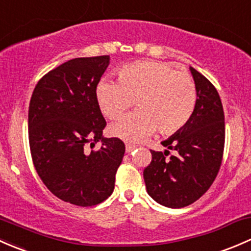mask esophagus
<instances>
[{"label": "esophagus", "instance_id": "34e87169", "mask_svg": "<svg viewBox=\"0 0 251 251\" xmlns=\"http://www.w3.org/2000/svg\"><path fill=\"white\" fill-rule=\"evenodd\" d=\"M135 149H136L135 145H130V144L126 145V153H130V152L134 151Z\"/></svg>", "mask_w": 251, "mask_h": 251}]
</instances>
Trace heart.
<instances>
[{
	"label": "heart",
	"instance_id": "obj_1",
	"mask_svg": "<svg viewBox=\"0 0 251 251\" xmlns=\"http://www.w3.org/2000/svg\"><path fill=\"white\" fill-rule=\"evenodd\" d=\"M118 81H101L97 102L108 120L120 118L135 102L139 110L108 128L113 138L136 143L158 130L170 135L188 123L197 104V87L187 72L162 61H136L118 70Z\"/></svg>",
	"mask_w": 251,
	"mask_h": 251
}]
</instances>
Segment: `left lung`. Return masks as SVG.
Segmentation results:
<instances>
[{"label": "left lung", "instance_id": "1", "mask_svg": "<svg viewBox=\"0 0 251 251\" xmlns=\"http://www.w3.org/2000/svg\"><path fill=\"white\" fill-rule=\"evenodd\" d=\"M190 70L197 87L195 112L181 130L162 141L164 152L151 150L152 161L144 169L147 193L168 208H183L200 200L215 180L224 154L220 95L201 72ZM169 149L174 155H169Z\"/></svg>", "mask_w": 251, "mask_h": 251}]
</instances>
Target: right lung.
Listing matches in <instances>:
<instances>
[{
    "instance_id": "add662e5",
    "label": "right lung",
    "mask_w": 251,
    "mask_h": 251,
    "mask_svg": "<svg viewBox=\"0 0 251 251\" xmlns=\"http://www.w3.org/2000/svg\"><path fill=\"white\" fill-rule=\"evenodd\" d=\"M110 56L76 58L49 71L36 84L29 106L33 165L47 188L78 206L104 202L113 192L126 146L104 138L106 121L95 90ZM102 141L97 151H87Z\"/></svg>"
}]
</instances>
